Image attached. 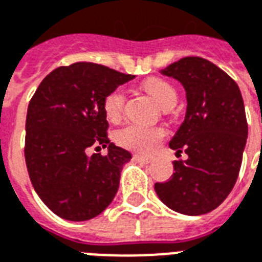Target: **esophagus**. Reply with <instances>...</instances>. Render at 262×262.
Wrapping results in <instances>:
<instances>
[{"label":"esophagus","mask_w":262,"mask_h":262,"mask_svg":"<svg viewBox=\"0 0 262 262\" xmlns=\"http://www.w3.org/2000/svg\"><path fill=\"white\" fill-rule=\"evenodd\" d=\"M134 160L138 161V163H145V164H149L150 161H151L150 157H147V156H142V154H134Z\"/></svg>","instance_id":"esophagus-1"}]
</instances>
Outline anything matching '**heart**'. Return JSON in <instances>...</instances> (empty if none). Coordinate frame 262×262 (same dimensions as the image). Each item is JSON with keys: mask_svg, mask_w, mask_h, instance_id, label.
I'll return each mask as SVG.
<instances>
[{"mask_svg": "<svg viewBox=\"0 0 262 262\" xmlns=\"http://www.w3.org/2000/svg\"><path fill=\"white\" fill-rule=\"evenodd\" d=\"M143 87L147 93L153 95V98L163 109L171 108L178 101V93H176L175 87L164 79L151 78L143 83ZM124 101L125 94L123 89H116L106 95L103 108H105V113L109 120H117L121 116L123 108H124ZM164 135H165L164 129L159 128V127L128 124L117 133L116 139L124 147L142 151V153H150L159 146Z\"/></svg>", "mask_w": 262, "mask_h": 262, "instance_id": "1", "label": "heart"}]
</instances>
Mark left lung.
Returning <instances> with one entry per match:
<instances>
[{
    "label": "left lung",
    "instance_id": "left-lung-1",
    "mask_svg": "<svg viewBox=\"0 0 262 262\" xmlns=\"http://www.w3.org/2000/svg\"><path fill=\"white\" fill-rule=\"evenodd\" d=\"M186 91V116L169 147L184 153L175 173L154 190L168 208L187 216L212 212L234 188L247 139V121L238 84L213 62L184 57L161 70Z\"/></svg>",
    "mask_w": 262,
    "mask_h": 262
}]
</instances>
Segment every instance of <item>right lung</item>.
Returning <instances> with one entry per match:
<instances>
[{"label": "right lung", "instance_id": "right-lung-1", "mask_svg": "<svg viewBox=\"0 0 262 262\" xmlns=\"http://www.w3.org/2000/svg\"><path fill=\"white\" fill-rule=\"evenodd\" d=\"M134 78L75 62L50 72L30 101L24 149L28 175L40 200L61 219L97 217L116 195L123 167L133 156L108 139L103 102ZM93 144L108 147V154L87 156Z\"/></svg>", "mask_w": 262, "mask_h": 262}]
</instances>
